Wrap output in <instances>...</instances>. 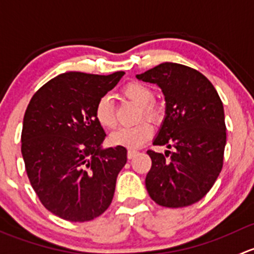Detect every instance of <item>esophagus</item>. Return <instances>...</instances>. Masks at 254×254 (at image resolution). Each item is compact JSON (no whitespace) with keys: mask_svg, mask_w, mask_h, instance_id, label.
Listing matches in <instances>:
<instances>
[{"mask_svg":"<svg viewBox=\"0 0 254 254\" xmlns=\"http://www.w3.org/2000/svg\"><path fill=\"white\" fill-rule=\"evenodd\" d=\"M137 154H138L137 150H133V149H129V150L127 151V158L128 159H132V158H134V156L137 155Z\"/></svg>","mask_w":254,"mask_h":254,"instance_id":"obj_1","label":"esophagus"}]
</instances>
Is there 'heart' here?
Wrapping results in <instances>:
<instances>
[{
  "instance_id": "obj_1",
  "label": "heart",
  "mask_w": 254,
  "mask_h": 254,
  "mask_svg": "<svg viewBox=\"0 0 254 254\" xmlns=\"http://www.w3.org/2000/svg\"><path fill=\"white\" fill-rule=\"evenodd\" d=\"M122 94L130 101L140 106L139 119L144 117L151 122H159L163 119V108L154 103L155 93L150 87L139 82H132L122 89ZM94 116L101 127L111 129L116 126L114 106L109 96H101L94 110ZM153 134V127L150 124L143 121L132 127H124L117 129L110 135V143L112 145L125 146V148H139L145 140Z\"/></svg>"
}]
</instances>
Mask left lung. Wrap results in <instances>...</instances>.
<instances>
[{"label":"left lung","instance_id":"left-lung-1","mask_svg":"<svg viewBox=\"0 0 254 254\" xmlns=\"http://www.w3.org/2000/svg\"><path fill=\"white\" fill-rule=\"evenodd\" d=\"M137 78L163 89L166 116L153 144L175 149L165 155L146 151L151 159L146 190L166 208L194 204L223 169L226 126L220 96L205 75L174 62L158 64Z\"/></svg>","mask_w":254,"mask_h":254}]
</instances>
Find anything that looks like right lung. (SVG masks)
<instances>
[{
	"instance_id": "1",
	"label": "right lung",
	"mask_w": 254,
	"mask_h": 254,
	"mask_svg": "<svg viewBox=\"0 0 254 254\" xmlns=\"http://www.w3.org/2000/svg\"><path fill=\"white\" fill-rule=\"evenodd\" d=\"M124 74L62 73L28 105L22 129L25 170L40 202L59 218L93 220L111 204L127 150L101 148L106 134L94 110Z\"/></svg>"
}]
</instances>
